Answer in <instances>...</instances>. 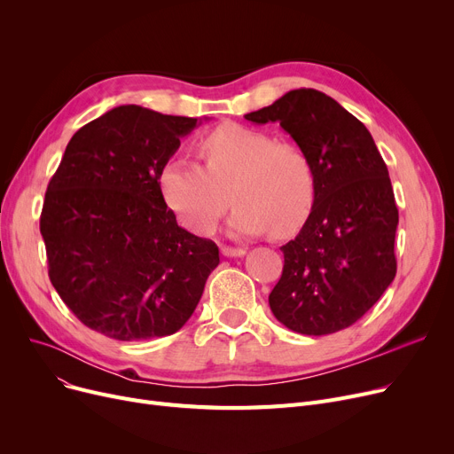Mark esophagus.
<instances>
[{
    "mask_svg": "<svg viewBox=\"0 0 454 454\" xmlns=\"http://www.w3.org/2000/svg\"><path fill=\"white\" fill-rule=\"evenodd\" d=\"M221 252L224 257H243L247 254L245 248H231V247H223Z\"/></svg>",
    "mask_w": 454,
    "mask_h": 454,
    "instance_id": "1",
    "label": "esophagus"
}]
</instances>
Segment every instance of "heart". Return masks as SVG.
I'll use <instances>...</instances> for the list:
<instances>
[{
	"mask_svg": "<svg viewBox=\"0 0 454 454\" xmlns=\"http://www.w3.org/2000/svg\"><path fill=\"white\" fill-rule=\"evenodd\" d=\"M206 165L167 160L158 175L160 193L176 219L207 235L237 202L228 228L235 237L274 230L291 235L301 228L315 202V173L305 153L269 132L223 125L200 139Z\"/></svg>",
	"mask_w": 454,
	"mask_h": 454,
	"instance_id": "b5f03b06",
	"label": "heart"
}]
</instances>
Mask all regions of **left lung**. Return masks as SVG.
<instances>
[{
    "instance_id": "1",
    "label": "left lung",
    "mask_w": 454,
    "mask_h": 454,
    "mask_svg": "<svg viewBox=\"0 0 454 454\" xmlns=\"http://www.w3.org/2000/svg\"><path fill=\"white\" fill-rule=\"evenodd\" d=\"M245 117L279 123L311 161L317 185L305 224L281 247L272 313L301 335L346 329L395 278L399 213L387 163L359 119L318 90H293Z\"/></svg>"
}]
</instances>
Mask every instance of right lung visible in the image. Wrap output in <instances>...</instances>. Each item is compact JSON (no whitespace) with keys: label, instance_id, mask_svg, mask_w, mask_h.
Listing matches in <instances>:
<instances>
[{"label":"right lung","instance_id":"obj_1","mask_svg":"<svg viewBox=\"0 0 454 454\" xmlns=\"http://www.w3.org/2000/svg\"><path fill=\"white\" fill-rule=\"evenodd\" d=\"M199 125L115 106L74 134L47 185L50 279L71 313L110 339L173 335L219 265L217 245L178 226L158 185L161 165Z\"/></svg>","mask_w":454,"mask_h":454}]
</instances>
